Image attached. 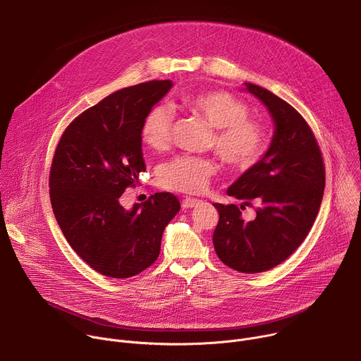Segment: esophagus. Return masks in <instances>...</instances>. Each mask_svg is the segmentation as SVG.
I'll list each match as a JSON object with an SVG mask.
<instances>
[{"instance_id":"esophagus-1","label":"esophagus","mask_w":361,"mask_h":361,"mask_svg":"<svg viewBox=\"0 0 361 361\" xmlns=\"http://www.w3.org/2000/svg\"><path fill=\"white\" fill-rule=\"evenodd\" d=\"M200 202V200H197V198H191V197H185L184 200H183V204H181V207L183 209H192V207H195V205Z\"/></svg>"}]
</instances>
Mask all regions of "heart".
Returning a JSON list of instances; mask_svg holds the SVG:
<instances>
[{"instance_id": "heart-1", "label": "heart", "mask_w": 361, "mask_h": 361, "mask_svg": "<svg viewBox=\"0 0 361 361\" xmlns=\"http://www.w3.org/2000/svg\"><path fill=\"white\" fill-rule=\"evenodd\" d=\"M187 107L204 118L214 130L213 145L221 160L233 169L245 170L262 157L266 147L264 128L248 120V107L224 91H207L185 98ZM173 111L157 106L148 111L141 127L142 141L152 149L163 151L170 145ZM217 173L212 159L180 156L164 164L159 173L163 187L180 192L204 191Z\"/></svg>"}]
</instances>
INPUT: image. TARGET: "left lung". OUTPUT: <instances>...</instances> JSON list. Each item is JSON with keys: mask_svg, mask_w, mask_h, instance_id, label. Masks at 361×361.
Segmentation results:
<instances>
[{"mask_svg": "<svg viewBox=\"0 0 361 361\" xmlns=\"http://www.w3.org/2000/svg\"><path fill=\"white\" fill-rule=\"evenodd\" d=\"M243 91L267 109L274 133L262 159L227 188L240 207L213 204L220 214L213 244L226 266L252 274L279 266L304 241L320 210L326 171L310 127L288 102L251 82ZM251 203L259 205L257 216L244 222L240 210Z\"/></svg>", "mask_w": 361, "mask_h": 361, "instance_id": "obj_1", "label": "left lung"}]
</instances>
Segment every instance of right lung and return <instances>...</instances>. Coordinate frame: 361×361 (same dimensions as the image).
I'll list each match as a JSON object with an SVG mask.
<instances>
[{
	"label": "right lung",
	"instance_id": "right-lung-1",
	"mask_svg": "<svg viewBox=\"0 0 361 361\" xmlns=\"http://www.w3.org/2000/svg\"><path fill=\"white\" fill-rule=\"evenodd\" d=\"M173 81L123 88L80 114L64 131L51 164L49 197L73 250L111 279L137 276L157 260L167 224L180 212L170 192L124 209L120 197L145 171L141 127Z\"/></svg>",
	"mask_w": 361,
	"mask_h": 361
}]
</instances>
